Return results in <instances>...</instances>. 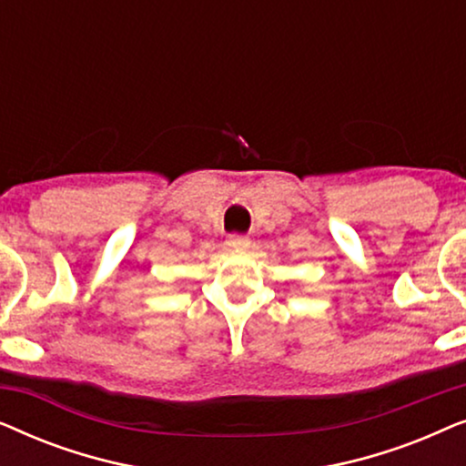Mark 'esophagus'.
<instances>
[{"instance_id":"1","label":"esophagus","mask_w":466,"mask_h":466,"mask_svg":"<svg viewBox=\"0 0 466 466\" xmlns=\"http://www.w3.org/2000/svg\"><path fill=\"white\" fill-rule=\"evenodd\" d=\"M227 244L235 248V250H246V248H250V239H248L246 235H231V238L227 239Z\"/></svg>"}]
</instances>
